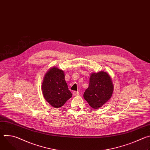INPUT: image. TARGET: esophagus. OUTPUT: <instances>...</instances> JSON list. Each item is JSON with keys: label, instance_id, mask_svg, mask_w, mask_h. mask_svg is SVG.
Instances as JSON below:
<instances>
[{"label": "esophagus", "instance_id": "1", "mask_svg": "<svg viewBox=\"0 0 150 150\" xmlns=\"http://www.w3.org/2000/svg\"><path fill=\"white\" fill-rule=\"evenodd\" d=\"M79 94V93L78 91H74L73 92V96H77Z\"/></svg>", "mask_w": 150, "mask_h": 150}]
</instances>
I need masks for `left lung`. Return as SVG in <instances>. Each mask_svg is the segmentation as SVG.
I'll list each match as a JSON object with an SVG mask.
<instances>
[{
  "instance_id": "left-lung-1",
  "label": "left lung",
  "mask_w": 150,
  "mask_h": 150,
  "mask_svg": "<svg viewBox=\"0 0 150 150\" xmlns=\"http://www.w3.org/2000/svg\"><path fill=\"white\" fill-rule=\"evenodd\" d=\"M113 84L109 74L104 71L93 73L90 77V84L85 91L83 98L94 109H98L111 98Z\"/></svg>"
}]
</instances>
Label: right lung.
<instances>
[{"mask_svg": "<svg viewBox=\"0 0 150 150\" xmlns=\"http://www.w3.org/2000/svg\"><path fill=\"white\" fill-rule=\"evenodd\" d=\"M41 90L45 100L53 108H59L72 97L62 70L50 68L42 80Z\"/></svg>", "mask_w": 150, "mask_h": 150, "instance_id": "obj_1", "label": "right lung"}]
</instances>
